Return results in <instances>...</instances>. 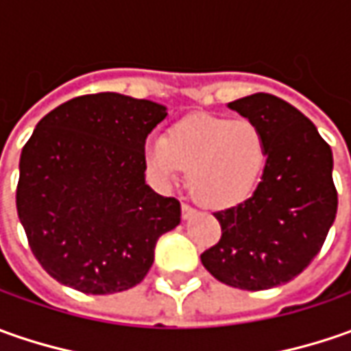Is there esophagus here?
Returning <instances> with one entry per match:
<instances>
[{
    "mask_svg": "<svg viewBox=\"0 0 351 351\" xmlns=\"http://www.w3.org/2000/svg\"><path fill=\"white\" fill-rule=\"evenodd\" d=\"M195 213H197V210L193 209V207H189V205H185V203L182 205V217H183V219H191V217H193Z\"/></svg>",
    "mask_w": 351,
    "mask_h": 351,
    "instance_id": "obj_1",
    "label": "esophagus"
}]
</instances>
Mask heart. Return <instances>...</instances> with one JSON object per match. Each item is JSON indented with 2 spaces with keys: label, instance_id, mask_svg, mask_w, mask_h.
<instances>
[{
  "label": "heart",
  "instance_id": "obj_1",
  "mask_svg": "<svg viewBox=\"0 0 351 351\" xmlns=\"http://www.w3.org/2000/svg\"><path fill=\"white\" fill-rule=\"evenodd\" d=\"M267 146L260 127L248 119L191 115L152 134L144 146L146 168L168 187L187 169L189 189L210 209H228L246 201L262 178Z\"/></svg>",
  "mask_w": 351,
  "mask_h": 351
}]
</instances>
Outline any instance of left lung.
<instances>
[{
  "label": "left lung",
  "mask_w": 351,
  "mask_h": 351,
  "mask_svg": "<svg viewBox=\"0 0 351 351\" xmlns=\"http://www.w3.org/2000/svg\"><path fill=\"white\" fill-rule=\"evenodd\" d=\"M228 107L260 127L267 158L252 197L215 213L223 236L201 262L230 287L271 289L311 263L336 219L332 150L299 109L276 95L254 93Z\"/></svg>",
  "instance_id": "8db88e82"
}]
</instances>
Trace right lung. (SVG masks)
Segmentation results:
<instances>
[{"label": "right lung", "mask_w": 351, "mask_h": 351, "mask_svg": "<svg viewBox=\"0 0 351 351\" xmlns=\"http://www.w3.org/2000/svg\"><path fill=\"white\" fill-rule=\"evenodd\" d=\"M164 105L82 95L38 121L23 146L17 213L34 258L62 285L109 295L138 285L180 201L146 185L144 144Z\"/></svg>", "instance_id": "add662e5"}]
</instances>
